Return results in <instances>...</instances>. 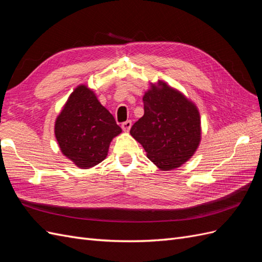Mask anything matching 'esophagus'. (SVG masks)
<instances>
[{"instance_id": "esophagus-1", "label": "esophagus", "mask_w": 262, "mask_h": 262, "mask_svg": "<svg viewBox=\"0 0 262 262\" xmlns=\"http://www.w3.org/2000/svg\"><path fill=\"white\" fill-rule=\"evenodd\" d=\"M131 125H132V122L130 120H128V121H125L121 124V128L124 132H129L130 129H131Z\"/></svg>"}]
</instances>
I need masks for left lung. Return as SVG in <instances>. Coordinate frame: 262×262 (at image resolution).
I'll use <instances>...</instances> for the list:
<instances>
[{
	"label": "left lung",
	"instance_id": "8db88e82",
	"mask_svg": "<svg viewBox=\"0 0 262 262\" xmlns=\"http://www.w3.org/2000/svg\"><path fill=\"white\" fill-rule=\"evenodd\" d=\"M143 102L144 115L132 125L131 137L158 169L179 168L200 145L199 109L184 93L162 80L149 83Z\"/></svg>",
	"mask_w": 262,
	"mask_h": 262
}]
</instances>
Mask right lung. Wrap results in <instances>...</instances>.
Masks as SVG:
<instances>
[{
  "label": "right lung",
  "instance_id": "right-lung-1",
  "mask_svg": "<svg viewBox=\"0 0 262 262\" xmlns=\"http://www.w3.org/2000/svg\"><path fill=\"white\" fill-rule=\"evenodd\" d=\"M121 132L114 116L86 84L75 87L54 121L61 153L81 169L104 161L112 141Z\"/></svg>",
  "mask_w": 262,
  "mask_h": 262
}]
</instances>
